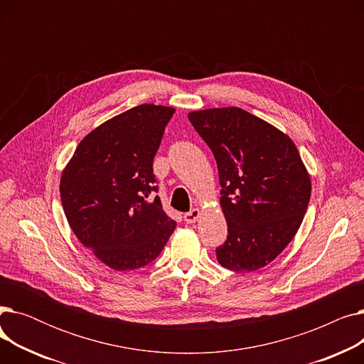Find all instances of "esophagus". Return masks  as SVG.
Masks as SVG:
<instances>
[{
  "mask_svg": "<svg viewBox=\"0 0 364 364\" xmlns=\"http://www.w3.org/2000/svg\"><path fill=\"white\" fill-rule=\"evenodd\" d=\"M199 217H200V211H199V209H192V211L186 213L183 218H184V221H186L187 224H192V223H196Z\"/></svg>",
  "mask_w": 364,
  "mask_h": 364,
  "instance_id": "1",
  "label": "esophagus"
}]
</instances>
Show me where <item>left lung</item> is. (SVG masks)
<instances>
[{
    "mask_svg": "<svg viewBox=\"0 0 364 364\" xmlns=\"http://www.w3.org/2000/svg\"><path fill=\"white\" fill-rule=\"evenodd\" d=\"M188 121L218 166L228 235L217 259L232 272H255L296 235L311 195L307 169L288 136L243 109L198 110Z\"/></svg>",
    "mask_w": 364,
    "mask_h": 364,
    "instance_id": "obj_1",
    "label": "left lung"
}]
</instances>
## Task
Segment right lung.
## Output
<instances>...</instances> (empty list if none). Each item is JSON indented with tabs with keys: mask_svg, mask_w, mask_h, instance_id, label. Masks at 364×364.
Segmentation results:
<instances>
[{
	"mask_svg": "<svg viewBox=\"0 0 364 364\" xmlns=\"http://www.w3.org/2000/svg\"><path fill=\"white\" fill-rule=\"evenodd\" d=\"M176 109L140 105L91 131L60 180L63 211L75 236L107 267L140 269L176 228L162 209L153 159Z\"/></svg>",
	"mask_w": 364,
	"mask_h": 364,
	"instance_id": "obj_1",
	"label": "right lung"
}]
</instances>
